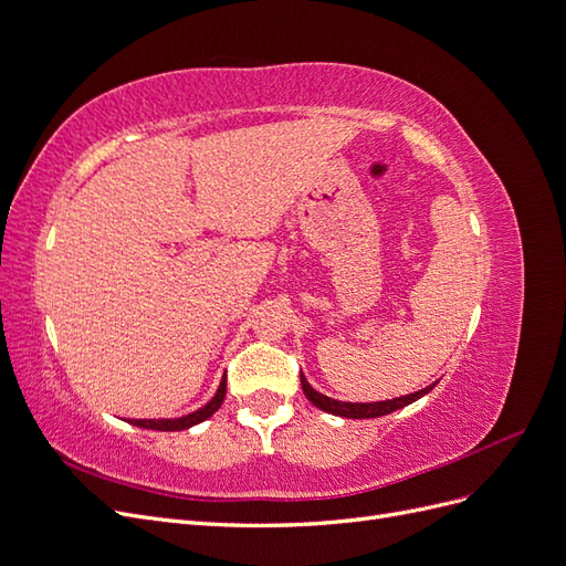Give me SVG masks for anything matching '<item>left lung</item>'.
I'll list each match as a JSON object with an SVG mask.
<instances>
[{"label":"left lung","mask_w":566,"mask_h":566,"mask_svg":"<svg viewBox=\"0 0 566 566\" xmlns=\"http://www.w3.org/2000/svg\"><path fill=\"white\" fill-rule=\"evenodd\" d=\"M300 382H302V389L306 394V399H310L316 408L325 410V413L331 416H339V418H354V420H361V418H380V416H387V413H394V410H399L408 403H413L418 399H422L424 394H430L437 382L427 385L424 389L420 391H413V394H406V397H397V399H387V401H370V403H352V401H337V399H331L325 397V394L316 391L310 382H306L304 373H300Z\"/></svg>","instance_id":"8db88e82"}]
</instances>
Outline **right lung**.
Wrapping results in <instances>:
<instances>
[{
  "instance_id": "right-lung-1",
  "label": "right lung",
  "mask_w": 566,
  "mask_h": 566,
  "mask_svg": "<svg viewBox=\"0 0 566 566\" xmlns=\"http://www.w3.org/2000/svg\"><path fill=\"white\" fill-rule=\"evenodd\" d=\"M224 397H227V380L221 378V382H219V389H217V394L214 397L205 403L202 408H198V410H193V413H188V416H181V418H160V420H129L132 424H136V427H144V430H158V432H181V430H188V427H193V424H198V422H202V420H208L210 416H214L217 410H219V406L224 403Z\"/></svg>"
}]
</instances>
